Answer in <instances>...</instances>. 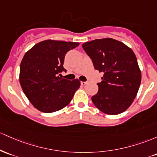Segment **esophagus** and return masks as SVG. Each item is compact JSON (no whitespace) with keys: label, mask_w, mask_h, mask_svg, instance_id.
<instances>
[{"label":"esophagus","mask_w":157,"mask_h":157,"mask_svg":"<svg viewBox=\"0 0 157 157\" xmlns=\"http://www.w3.org/2000/svg\"><path fill=\"white\" fill-rule=\"evenodd\" d=\"M87 83V82H81V84H82V85H85Z\"/></svg>","instance_id":"esophagus-1"}]
</instances>
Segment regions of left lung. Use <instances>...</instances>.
Masks as SVG:
<instances>
[{
	"instance_id": "left-lung-1",
	"label": "left lung",
	"mask_w": 157,
	"mask_h": 157,
	"mask_svg": "<svg viewBox=\"0 0 157 157\" xmlns=\"http://www.w3.org/2000/svg\"><path fill=\"white\" fill-rule=\"evenodd\" d=\"M82 47L95 69L103 73L98 93L91 98L95 106L108 115L125 111L136 96L142 79L133 51L110 38L86 42Z\"/></svg>"
}]
</instances>
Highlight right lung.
<instances>
[{
  "label": "right lung",
  "mask_w": 157,
  "mask_h": 157,
  "mask_svg": "<svg viewBox=\"0 0 157 157\" xmlns=\"http://www.w3.org/2000/svg\"><path fill=\"white\" fill-rule=\"evenodd\" d=\"M78 45L77 42L45 40L24 55L19 81L24 94L40 111L53 113L63 109L80 87L78 78L70 81L59 75L66 71L63 67L66 53Z\"/></svg>",
  "instance_id": "right-lung-1"
}]
</instances>
